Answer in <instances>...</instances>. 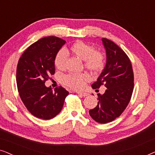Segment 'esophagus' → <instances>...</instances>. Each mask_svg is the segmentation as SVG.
<instances>
[{"label": "esophagus", "mask_w": 155, "mask_h": 155, "mask_svg": "<svg viewBox=\"0 0 155 155\" xmlns=\"http://www.w3.org/2000/svg\"><path fill=\"white\" fill-rule=\"evenodd\" d=\"M77 93L78 94H81L82 96H83V97H87L88 95V93L84 92H78Z\"/></svg>", "instance_id": "1"}]
</instances>
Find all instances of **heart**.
Wrapping results in <instances>:
<instances>
[{
    "instance_id": "1",
    "label": "heart",
    "mask_w": 155,
    "mask_h": 155,
    "mask_svg": "<svg viewBox=\"0 0 155 155\" xmlns=\"http://www.w3.org/2000/svg\"><path fill=\"white\" fill-rule=\"evenodd\" d=\"M68 53L72 56L83 60L84 67L92 73H97L104 67L105 56L100 50L94 49L90 44L82 41H78L72 44L68 49ZM66 56L62 51H59L54 57V65L58 69L62 70L65 66ZM90 79L87 73L68 74L63 77L62 82L65 86L73 90H81L86 82Z\"/></svg>"
}]
</instances>
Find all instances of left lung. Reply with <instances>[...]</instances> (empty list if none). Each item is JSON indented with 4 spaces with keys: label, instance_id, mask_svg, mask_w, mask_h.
I'll list each match as a JSON object with an SVG mask.
<instances>
[{
    "label": "left lung",
    "instance_id": "obj_1",
    "mask_svg": "<svg viewBox=\"0 0 155 155\" xmlns=\"http://www.w3.org/2000/svg\"><path fill=\"white\" fill-rule=\"evenodd\" d=\"M107 51V65L92 84L93 89L107 87L104 94H97V107L89 111L91 117L99 124L113 121L121 115L130 102L134 87V75L130 58L111 40L102 38Z\"/></svg>",
    "mask_w": 155,
    "mask_h": 155
}]
</instances>
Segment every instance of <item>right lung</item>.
I'll return each instance as SVG.
<instances>
[{
  "label": "right lung",
  "mask_w": 155,
  "mask_h": 155,
  "mask_svg": "<svg viewBox=\"0 0 155 155\" xmlns=\"http://www.w3.org/2000/svg\"><path fill=\"white\" fill-rule=\"evenodd\" d=\"M65 43L54 36L41 38L19 59L16 73L19 94L27 109L37 118L48 120L58 115L69 94L61 86L53 91L44 84L55 73L54 57Z\"/></svg>",
  "instance_id": "obj_1"
}]
</instances>
